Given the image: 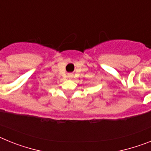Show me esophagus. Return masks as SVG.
Instances as JSON below:
<instances>
[{"mask_svg":"<svg viewBox=\"0 0 151 151\" xmlns=\"http://www.w3.org/2000/svg\"><path fill=\"white\" fill-rule=\"evenodd\" d=\"M70 76H71V75H70Z\"/></svg>","mask_w":151,"mask_h":151,"instance_id":"obj_1","label":"esophagus"}]
</instances>
